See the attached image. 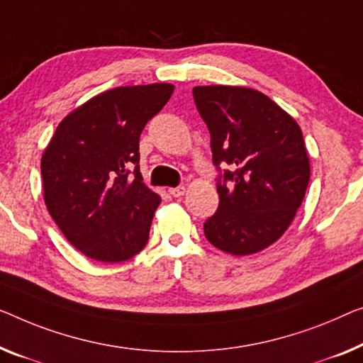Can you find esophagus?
Wrapping results in <instances>:
<instances>
[{
  "mask_svg": "<svg viewBox=\"0 0 363 363\" xmlns=\"http://www.w3.org/2000/svg\"><path fill=\"white\" fill-rule=\"evenodd\" d=\"M169 194H171V196H174V197H181V196H184V194H186V187H184V186L171 187Z\"/></svg>",
  "mask_w": 363,
  "mask_h": 363,
  "instance_id": "1",
  "label": "esophagus"
}]
</instances>
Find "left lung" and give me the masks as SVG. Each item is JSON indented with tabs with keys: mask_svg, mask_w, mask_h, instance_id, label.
<instances>
[{
	"mask_svg": "<svg viewBox=\"0 0 363 363\" xmlns=\"http://www.w3.org/2000/svg\"><path fill=\"white\" fill-rule=\"evenodd\" d=\"M192 93L213 164L230 166L218 177L220 205L203 223L205 238L233 256L266 250L294 221L310 182L301 128L261 91L215 84Z\"/></svg>",
	"mask_w": 363,
	"mask_h": 363,
	"instance_id": "1",
	"label": "left lung"
}]
</instances>
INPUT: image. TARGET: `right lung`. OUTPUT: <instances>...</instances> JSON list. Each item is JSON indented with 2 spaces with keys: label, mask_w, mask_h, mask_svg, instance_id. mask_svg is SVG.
<instances>
[{
  "label": "right lung",
  "mask_w": 363,
  "mask_h": 363,
  "mask_svg": "<svg viewBox=\"0 0 363 363\" xmlns=\"http://www.w3.org/2000/svg\"><path fill=\"white\" fill-rule=\"evenodd\" d=\"M172 91L169 83H155L91 97L58 123L43 151L48 213L65 238L94 261H127L148 242L161 197L143 184L138 143ZM132 164L133 180L128 176Z\"/></svg>",
  "instance_id": "right-lung-1"
}]
</instances>
